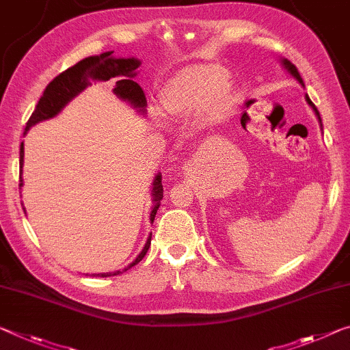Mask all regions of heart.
<instances>
[{
	"label": "heart",
	"mask_w": 350,
	"mask_h": 350,
	"mask_svg": "<svg viewBox=\"0 0 350 350\" xmlns=\"http://www.w3.org/2000/svg\"><path fill=\"white\" fill-rule=\"evenodd\" d=\"M240 88L223 65L198 62L182 66L160 92V103L170 115L195 116L199 124L223 121L234 112Z\"/></svg>",
	"instance_id": "1"
}]
</instances>
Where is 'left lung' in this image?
Wrapping results in <instances>:
<instances>
[{"label": "left lung", "mask_w": 350, "mask_h": 350, "mask_svg": "<svg viewBox=\"0 0 350 350\" xmlns=\"http://www.w3.org/2000/svg\"><path fill=\"white\" fill-rule=\"evenodd\" d=\"M280 64H282V66H284V68L288 71V73H290L293 77H295V79L299 82V84H301L302 87H304V81H302V77H301V75H299V71H297V68L295 65H293L290 60H286V59H280ZM305 99H307V103H308V105L310 107H312L313 110H314V113H316V116H318V120H319V124H321V129H323V123H321V116H319V112H318V109L314 107V104L312 103V99L308 98V95H305Z\"/></svg>", "instance_id": "obj_1"}]
</instances>
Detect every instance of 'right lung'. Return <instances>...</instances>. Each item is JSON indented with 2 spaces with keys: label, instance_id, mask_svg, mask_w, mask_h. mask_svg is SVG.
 Segmentation results:
<instances>
[{
  "label": "right lung",
  "instance_id": "right-lung-1",
  "mask_svg": "<svg viewBox=\"0 0 350 350\" xmlns=\"http://www.w3.org/2000/svg\"><path fill=\"white\" fill-rule=\"evenodd\" d=\"M113 51L103 53L99 55H92V57L82 59L81 62L71 66V68L65 70L64 73L55 76L54 79L46 85L45 92H43L42 98L38 99L36 105V110L32 112L31 118L27 120L25 127V135L32 126L42 121L51 120L55 115L62 112L64 107L68 104L71 99H75L81 92H84L87 87L92 85V82H115L113 93L118 96L121 101L132 105L138 113H146V98L143 93L142 87L132 81L137 76V68L142 65V62L135 57H115L112 54ZM23 157H25V145L21 142L20 145V168L23 173ZM20 187H23V179L20 174ZM152 208L151 215H149V221L154 223L155 213L160 207V201L163 198V187H162V174L157 173L152 180ZM26 213V210H25ZM151 237H148L145 247L142 252L137 255V258L131 265H127L123 271H113V273H103V274H92L93 277H109V275H118L124 273L132 266H135L142 258L145 257L149 246H151Z\"/></svg>",
  "mask_w": 350,
  "mask_h": 350
}]
</instances>
